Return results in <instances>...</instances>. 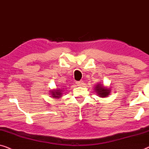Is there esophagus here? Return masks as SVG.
<instances>
[{
  "label": "esophagus",
  "instance_id": "34e87169",
  "mask_svg": "<svg viewBox=\"0 0 149 149\" xmlns=\"http://www.w3.org/2000/svg\"><path fill=\"white\" fill-rule=\"evenodd\" d=\"M83 81H75V84L77 86H82L83 85Z\"/></svg>",
  "mask_w": 149,
  "mask_h": 149
}]
</instances>
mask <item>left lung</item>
Returning a JSON list of instances; mask_svg holds the SVG:
<instances>
[{"label": "left lung", "instance_id": "left-lung-1", "mask_svg": "<svg viewBox=\"0 0 149 149\" xmlns=\"http://www.w3.org/2000/svg\"><path fill=\"white\" fill-rule=\"evenodd\" d=\"M95 91L96 92V95L99 96L100 97L104 98L107 97L110 95L111 89L107 87L104 86L103 84L100 83H98L95 86Z\"/></svg>", "mask_w": 149, "mask_h": 149}]
</instances>
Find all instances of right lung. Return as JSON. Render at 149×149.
I'll return each instance as SVG.
<instances>
[{
  "mask_svg": "<svg viewBox=\"0 0 149 149\" xmlns=\"http://www.w3.org/2000/svg\"><path fill=\"white\" fill-rule=\"evenodd\" d=\"M63 89H54L53 91L50 92L51 94V97H53V98H59L62 96Z\"/></svg>",
  "mask_w": 149,
  "mask_h": 149,
  "instance_id": "obj_1",
  "label": "right lung"
}]
</instances>
